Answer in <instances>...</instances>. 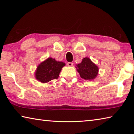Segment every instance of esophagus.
<instances>
[{
	"mask_svg": "<svg viewBox=\"0 0 134 134\" xmlns=\"http://www.w3.org/2000/svg\"><path fill=\"white\" fill-rule=\"evenodd\" d=\"M67 65H68V66H69V67H71V66H72V65H73V63H71V62H69V63H67Z\"/></svg>",
	"mask_w": 134,
	"mask_h": 134,
	"instance_id": "esophagus-1",
	"label": "esophagus"
}]
</instances>
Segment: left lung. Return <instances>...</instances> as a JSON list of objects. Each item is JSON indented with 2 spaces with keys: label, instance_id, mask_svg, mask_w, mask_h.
Instances as JSON below:
<instances>
[{
  "label": "left lung",
  "instance_id": "obj_1",
  "mask_svg": "<svg viewBox=\"0 0 134 134\" xmlns=\"http://www.w3.org/2000/svg\"><path fill=\"white\" fill-rule=\"evenodd\" d=\"M76 66V68L80 77L85 80H93L98 74V67L87 57L84 58L81 63L77 64Z\"/></svg>",
  "mask_w": 134,
  "mask_h": 134
}]
</instances>
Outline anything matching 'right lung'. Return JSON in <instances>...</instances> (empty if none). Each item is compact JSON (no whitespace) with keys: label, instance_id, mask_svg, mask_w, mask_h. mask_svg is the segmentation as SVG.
<instances>
[{"label":"right lung","instance_id":"obj_1","mask_svg":"<svg viewBox=\"0 0 134 134\" xmlns=\"http://www.w3.org/2000/svg\"><path fill=\"white\" fill-rule=\"evenodd\" d=\"M65 65L64 63L49 57L38 65L35 73V78L43 83L58 79L62 69Z\"/></svg>","mask_w":134,"mask_h":134}]
</instances>
